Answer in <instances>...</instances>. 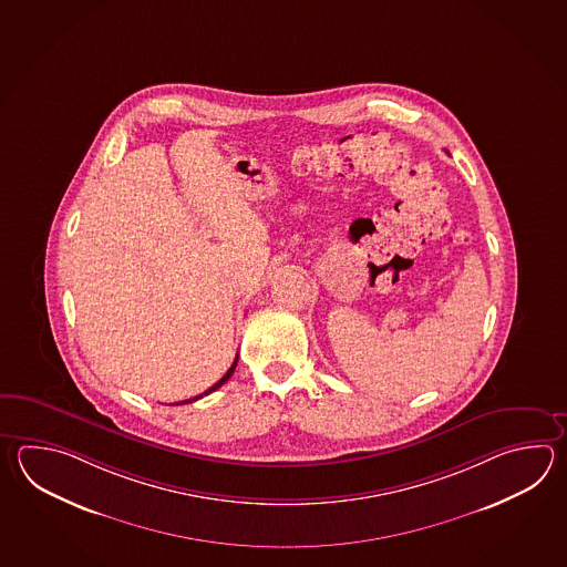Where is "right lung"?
<instances>
[{"instance_id":"right-lung-1","label":"right lung","mask_w":567,"mask_h":567,"mask_svg":"<svg viewBox=\"0 0 567 567\" xmlns=\"http://www.w3.org/2000/svg\"><path fill=\"white\" fill-rule=\"evenodd\" d=\"M236 363H238V355H236V359H234V363L230 365V370L226 371V375L221 378L220 382L214 383L209 390H206L204 393H199V395H196V398H192V400H185V402H177V404H192V402H196V400H199V398H204V395H208V393L216 392L218 388H221L224 383L228 382L230 380L231 373H234V370H236ZM175 404V405H177Z\"/></svg>"}]
</instances>
